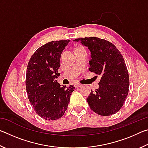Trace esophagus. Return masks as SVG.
Segmentation results:
<instances>
[{"instance_id":"34e87169","label":"esophagus","mask_w":148,"mask_h":148,"mask_svg":"<svg viewBox=\"0 0 148 148\" xmlns=\"http://www.w3.org/2000/svg\"><path fill=\"white\" fill-rule=\"evenodd\" d=\"M74 86L75 87H82V85L80 84H75Z\"/></svg>"}]
</instances>
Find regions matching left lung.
<instances>
[{
    "label": "left lung",
    "mask_w": 148,
    "mask_h": 148,
    "mask_svg": "<svg viewBox=\"0 0 148 148\" xmlns=\"http://www.w3.org/2000/svg\"><path fill=\"white\" fill-rule=\"evenodd\" d=\"M88 47L91 53L89 70L101 75L99 87L87 99L91 109L103 116L116 114L128 95L129 77L122 55L114 45L97 37L74 40ZM92 91V90H91Z\"/></svg>",
    "instance_id": "left-lung-1"
}]
</instances>
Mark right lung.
<instances>
[{"label": "right lung", "mask_w": 148, "mask_h": 148, "mask_svg": "<svg viewBox=\"0 0 148 148\" xmlns=\"http://www.w3.org/2000/svg\"><path fill=\"white\" fill-rule=\"evenodd\" d=\"M70 40L51 41L43 45L31 56L27 65L26 89L36 113L46 120L63 116L74 87L61 86L56 78L60 74V59Z\"/></svg>", "instance_id": "obj_1"}]
</instances>
